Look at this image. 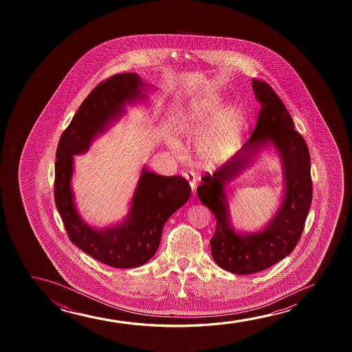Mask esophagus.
<instances>
[{
	"mask_svg": "<svg viewBox=\"0 0 352 352\" xmlns=\"http://www.w3.org/2000/svg\"><path fill=\"white\" fill-rule=\"evenodd\" d=\"M183 177L188 180L191 188L195 190V188H196V177H195V174L191 170H186V172H183Z\"/></svg>",
	"mask_w": 352,
	"mask_h": 352,
	"instance_id": "obj_1",
	"label": "esophagus"
}]
</instances>
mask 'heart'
<instances>
[{"instance_id":"obj_1","label":"heart","mask_w":352,"mask_h":352,"mask_svg":"<svg viewBox=\"0 0 352 352\" xmlns=\"http://www.w3.org/2000/svg\"><path fill=\"white\" fill-rule=\"evenodd\" d=\"M219 97H209L192 102L184 111L177 125L179 138L190 140L198 137V157L203 164H217L228 159L236 150L241 137L243 118L236 107L222 108ZM170 148L177 151L178 144L170 143Z\"/></svg>"}]
</instances>
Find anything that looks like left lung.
Returning <instances> with one entry per match:
<instances>
[{"label": "left lung", "mask_w": 352, "mask_h": 352, "mask_svg": "<svg viewBox=\"0 0 352 352\" xmlns=\"http://www.w3.org/2000/svg\"><path fill=\"white\" fill-rule=\"evenodd\" d=\"M256 100L261 104L255 130L236 155L210 175L202 177L197 188L201 202L217 217L210 239L212 256L222 270L234 274H252L285 258L298 244L313 198L310 154L303 135L278 94L268 82L252 79ZM270 140L283 160L287 191L285 201L270 225L252 235H236L229 225L223 185L250 162L255 149Z\"/></svg>", "instance_id": "left-lung-1"}]
</instances>
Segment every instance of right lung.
<instances>
[{"label":"right lung","mask_w":352,"mask_h":352,"mask_svg":"<svg viewBox=\"0 0 352 352\" xmlns=\"http://www.w3.org/2000/svg\"><path fill=\"white\" fill-rule=\"evenodd\" d=\"M143 85L135 73L114 74L100 82L63 131L56 150L54 197L68 238L87 255L114 268H133L148 262L159 249L164 223L191 193L183 177L157 175L143 168L130 215L122 225L94 230L78 215L71 190L73 155L87 151L92 138L120 114L126 102L144 97Z\"/></svg>","instance_id":"obj_1"}]
</instances>
